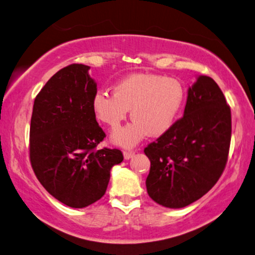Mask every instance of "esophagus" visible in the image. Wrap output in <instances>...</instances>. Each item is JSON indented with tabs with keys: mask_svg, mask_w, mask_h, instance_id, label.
<instances>
[{
	"mask_svg": "<svg viewBox=\"0 0 255 255\" xmlns=\"http://www.w3.org/2000/svg\"><path fill=\"white\" fill-rule=\"evenodd\" d=\"M133 155H135V153L133 152H124V158L125 159H130L133 157Z\"/></svg>",
	"mask_w": 255,
	"mask_h": 255,
	"instance_id": "obj_1",
	"label": "esophagus"
}]
</instances>
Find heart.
Masks as SVG:
<instances>
[{"mask_svg":"<svg viewBox=\"0 0 255 255\" xmlns=\"http://www.w3.org/2000/svg\"><path fill=\"white\" fill-rule=\"evenodd\" d=\"M185 102V89L179 80L149 73H135L114 86V94L99 91L92 111L99 122L119 128L130 110L132 122L111 135V141L132 148L148 135L159 137L178 122Z\"/></svg>","mask_w":255,"mask_h":255,"instance_id":"b5f03b06","label":"heart"}]
</instances>
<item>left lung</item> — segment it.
I'll use <instances>...</instances> for the list:
<instances>
[{
    "instance_id": "left-lung-1",
    "label": "left lung",
    "mask_w": 255,
    "mask_h": 255,
    "mask_svg": "<svg viewBox=\"0 0 255 255\" xmlns=\"http://www.w3.org/2000/svg\"><path fill=\"white\" fill-rule=\"evenodd\" d=\"M231 133V109L222 90L211 77L197 76L183 117L144 150L150 161L148 196L173 209L200 199L225 169Z\"/></svg>"
}]
</instances>
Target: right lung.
<instances>
[{
  "instance_id": "obj_1",
  "label": "right lung",
  "mask_w": 255,
  "mask_h": 255,
  "mask_svg": "<svg viewBox=\"0 0 255 255\" xmlns=\"http://www.w3.org/2000/svg\"><path fill=\"white\" fill-rule=\"evenodd\" d=\"M90 66L58 71L34 99L30 125V161L47 191L64 205L84 208L101 199L119 149L94 150L106 133L92 111L97 83Z\"/></svg>"
}]
</instances>
